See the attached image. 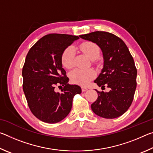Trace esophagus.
Returning <instances> with one entry per match:
<instances>
[{"label":"esophagus","instance_id":"obj_1","mask_svg":"<svg viewBox=\"0 0 153 153\" xmlns=\"http://www.w3.org/2000/svg\"><path fill=\"white\" fill-rule=\"evenodd\" d=\"M87 90H88L87 88H86V87H82V92H85V91H86Z\"/></svg>","mask_w":153,"mask_h":153}]
</instances>
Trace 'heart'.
<instances>
[{
    "mask_svg": "<svg viewBox=\"0 0 153 153\" xmlns=\"http://www.w3.org/2000/svg\"><path fill=\"white\" fill-rule=\"evenodd\" d=\"M79 49L88 57L94 60L98 57L100 50L98 46L92 42H85L79 45ZM75 49L73 46H68L63 52L61 61L65 68L70 69L74 65ZM96 76V72L92 69H76L71 73L72 81L77 84L87 85Z\"/></svg>",
    "mask_w": 153,
    "mask_h": 153,
    "instance_id": "b5f03b06",
    "label": "heart"
}]
</instances>
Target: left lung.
I'll return each instance as SVG.
<instances>
[{
  "instance_id": "left-lung-1",
  "label": "left lung",
  "mask_w": 153,
  "mask_h": 153,
  "mask_svg": "<svg viewBox=\"0 0 153 153\" xmlns=\"http://www.w3.org/2000/svg\"><path fill=\"white\" fill-rule=\"evenodd\" d=\"M79 37L101 49L104 66L94 82L102 90L110 88L108 92L96 90L98 98L91 105L92 110L103 118L120 117L130 107L136 88L137 69L132 56L125 42L111 33L97 31Z\"/></svg>"
}]
</instances>
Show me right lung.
I'll use <instances>...</instances> for the list:
<instances>
[{
  "label": "right lung",
  "mask_w": 153,
  "mask_h": 153,
  "mask_svg": "<svg viewBox=\"0 0 153 153\" xmlns=\"http://www.w3.org/2000/svg\"><path fill=\"white\" fill-rule=\"evenodd\" d=\"M78 38L68 34H47L30 49L25 58L23 90L30 111L44 122L63 120L70 112L74 96L82 92L79 86L68 84L61 61L65 49ZM56 86L64 88L59 93Z\"/></svg>",
  "instance_id": "right-lung-1"
}]
</instances>
